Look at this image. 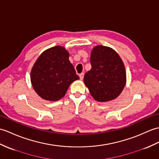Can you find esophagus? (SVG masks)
<instances>
[{
    "mask_svg": "<svg viewBox=\"0 0 159 159\" xmlns=\"http://www.w3.org/2000/svg\"><path fill=\"white\" fill-rule=\"evenodd\" d=\"M79 77H80V80H83L84 78V73H81L79 75Z\"/></svg>",
    "mask_w": 159,
    "mask_h": 159,
    "instance_id": "esophagus-1",
    "label": "esophagus"
}]
</instances>
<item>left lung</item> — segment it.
Returning a JSON list of instances; mask_svg holds the SVG:
<instances>
[{"label": "left lung", "instance_id": "1", "mask_svg": "<svg viewBox=\"0 0 159 159\" xmlns=\"http://www.w3.org/2000/svg\"><path fill=\"white\" fill-rule=\"evenodd\" d=\"M91 69L84 83L95 100L106 102L116 99L126 84L127 76L122 59L112 48L97 45L91 53Z\"/></svg>", "mask_w": 159, "mask_h": 159}]
</instances>
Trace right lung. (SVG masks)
Instances as JSON below:
<instances>
[{"label":"right lung","mask_w":159,"mask_h":159,"mask_svg":"<svg viewBox=\"0 0 159 159\" xmlns=\"http://www.w3.org/2000/svg\"><path fill=\"white\" fill-rule=\"evenodd\" d=\"M79 79L69 60L68 51L60 45L43 51L30 72L31 83L36 93L48 101L60 99L69 86Z\"/></svg>","instance_id":"add662e5"}]
</instances>
